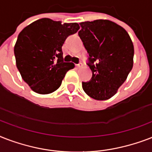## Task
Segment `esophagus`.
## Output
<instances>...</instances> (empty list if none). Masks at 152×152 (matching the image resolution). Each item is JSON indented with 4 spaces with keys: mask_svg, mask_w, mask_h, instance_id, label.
I'll return each mask as SVG.
<instances>
[{
    "mask_svg": "<svg viewBox=\"0 0 152 152\" xmlns=\"http://www.w3.org/2000/svg\"><path fill=\"white\" fill-rule=\"evenodd\" d=\"M76 66L77 67V68H82V67H83V64H82V63H79V64H76Z\"/></svg>",
    "mask_w": 152,
    "mask_h": 152,
    "instance_id": "1",
    "label": "esophagus"
}]
</instances>
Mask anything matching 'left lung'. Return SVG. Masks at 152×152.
Instances as JSON below:
<instances>
[{
    "instance_id": "left-lung-1",
    "label": "left lung",
    "mask_w": 152,
    "mask_h": 152,
    "mask_svg": "<svg viewBox=\"0 0 152 152\" xmlns=\"http://www.w3.org/2000/svg\"><path fill=\"white\" fill-rule=\"evenodd\" d=\"M79 36L88 51L92 77L83 82L88 95L96 100L113 97L133 66L134 47L128 32L108 20L80 23Z\"/></svg>"
}]
</instances>
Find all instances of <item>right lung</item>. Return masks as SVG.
I'll use <instances>...</instances> for the list:
<instances>
[{
    "label": "right lung",
    "instance_id": "right-lung-1",
    "mask_svg": "<svg viewBox=\"0 0 152 152\" xmlns=\"http://www.w3.org/2000/svg\"><path fill=\"white\" fill-rule=\"evenodd\" d=\"M80 29L76 23L43 18L23 28L14 46L15 63L23 80L38 94L59 88L65 74L75 64L64 62L62 46L67 37Z\"/></svg>",
    "mask_w": 152,
    "mask_h": 152
}]
</instances>
